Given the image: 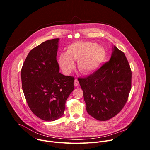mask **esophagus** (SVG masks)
I'll list each match as a JSON object with an SVG mask.
<instances>
[{
    "instance_id": "obj_1",
    "label": "esophagus",
    "mask_w": 150,
    "mask_h": 150,
    "mask_svg": "<svg viewBox=\"0 0 150 150\" xmlns=\"http://www.w3.org/2000/svg\"><path fill=\"white\" fill-rule=\"evenodd\" d=\"M78 85H79V82L77 79H75L74 81V85L75 87H77V86H78Z\"/></svg>"
}]
</instances>
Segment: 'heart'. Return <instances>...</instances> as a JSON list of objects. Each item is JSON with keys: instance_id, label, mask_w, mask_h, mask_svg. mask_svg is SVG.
<instances>
[{"instance_id": "1", "label": "heart", "mask_w": 150, "mask_h": 150, "mask_svg": "<svg viewBox=\"0 0 150 150\" xmlns=\"http://www.w3.org/2000/svg\"><path fill=\"white\" fill-rule=\"evenodd\" d=\"M104 49L96 42H78L68 47L67 53H62L58 63L62 71L70 74L75 68L74 60H78L79 69L85 74H90L100 68L104 61Z\"/></svg>"}]
</instances>
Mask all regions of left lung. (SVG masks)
<instances>
[{"instance_id": "8db88e82", "label": "left lung", "mask_w": 150, "mask_h": 150, "mask_svg": "<svg viewBox=\"0 0 150 150\" xmlns=\"http://www.w3.org/2000/svg\"><path fill=\"white\" fill-rule=\"evenodd\" d=\"M112 50L109 62L89 76L78 79L87 113L100 121L109 120L120 112L131 89L129 63L115 46Z\"/></svg>"}]
</instances>
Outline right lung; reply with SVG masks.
Instances as JSON below:
<instances>
[{"label": "right lung", "mask_w": 150, "mask_h": 150, "mask_svg": "<svg viewBox=\"0 0 150 150\" xmlns=\"http://www.w3.org/2000/svg\"><path fill=\"white\" fill-rule=\"evenodd\" d=\"M59 41L47 40L33 49L21 69L23 90L30 109L48 122L63 115L66 101L74 89V78L59 72Z\"/></svg>", "instance_id": "right-lung-1"}]
</instances>
